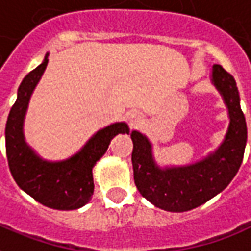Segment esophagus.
<instances>
[{
  "label": "esophagus",
  "instance_id": "34e87169",
  "mask_svg": "<svg viewBox=\"0 0 251 251\" xmlns=\"http://www.w3.org/2000/svg\"><path fill=\"white\" fill-rule=\"evenodd\" d=\"M127 118L130 121L131 125H134V124H138L141 121V114L138 111H130V113L127 114Z\"/></svg>",
  "mask_w": 251,
  "mask_h": 251
}]
</instances>
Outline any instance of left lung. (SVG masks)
I'll list each match as a JSON object with an SVG mask.
<instances>
[{
    "label": "left lung",
    "instance_id": "obj_1",
    "mask_svg": "<svg viewBox=\"0 0 251 251\" xmlns=\"http://www.w3.org/2000/svg\"><path fill=\"white\" fill-rule=\"evenodd\" d=\"M211 83L222 96L230 122L222 144L201 161L161 168L149 138L137 130L130 133L135 186L141 196L162 210L182 213L203 205L231 182L242 163L248 127L235 79L221 65H214Z\"/></svg>",
    "mask_w": 251,
    "mask_h": 251
}]
</instances>
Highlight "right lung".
Masks as SVG:
<instances>
[{"label": "right lung", "instance_id": "right-lung-1", "mask_svg": "<svg viewBox=\"0 0 251 251\" xmlns=\"http://www.w3.org/2000/svg\"><path fill=\"white\" fill-rule=\"evenodd\" d=\"M48 57L49 53L18 88L5 127L7 163L17 185L37 202L55 210H74L90 201L94 192L93 168L106 153L110 141L130 130L126 122H116L98 130L69 158L55 162L41 158L25 140L24 122L31 94L49 62Z\"/></svg>", "mask_w": 251, "mask_h": 251}]
</instances>
